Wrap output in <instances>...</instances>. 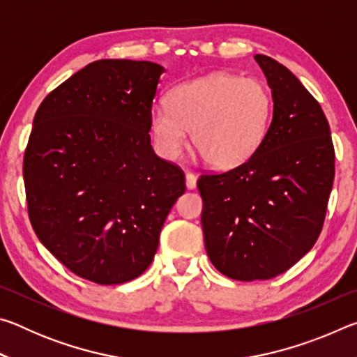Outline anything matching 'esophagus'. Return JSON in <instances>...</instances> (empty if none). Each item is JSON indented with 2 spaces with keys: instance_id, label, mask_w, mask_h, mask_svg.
Masks as SVG:
<instances>
[{
  "instance_id": "obj_1",
  "label": "esophagus",
  "mask_w": 357,
  "mask_h": 357,
  "mask_svg": "<svg viewBox=\"0 0 357 357\" xmlns=\"http://www.w3.org/2000/svg\"><path fill=\"white\" fill-rule=\"evenodd\" d=\"M185 187L189 190H193L197 187V176L193 173H185Z\"/></svg>"
}]
</instances>
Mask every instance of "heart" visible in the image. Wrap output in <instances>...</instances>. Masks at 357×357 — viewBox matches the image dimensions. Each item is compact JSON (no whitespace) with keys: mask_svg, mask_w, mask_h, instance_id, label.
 Returning <instances> with one entry per match:
<instances>
[{"mask_svg":"<svg viewBox=\"0 0 357 357\" xmlns=\"http://www.w3.org/2000/svg\"><path fill=\"white\" fill-rule=\"evenodd\" d=\"M273 116V96L259 80L215 72L181 83L168 107L155 105L149 124L155 149L176 159L189 138L209 167L244 164L263 143Z\"/></svg>","mask_w":357,"mask_h":357,"instance_id":"1","label":"heart"}]
</instances>
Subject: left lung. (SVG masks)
<instances>
[{
  "mask_svg": "<svg viewBox=\"0 0 357 357\" xmlns=\"http://www.w3.org/2000/svg\"><path fill=\"white\" fill-rule=\"evenodd\" d=\"M273 94V121L244 164L197 181L204 247L234 280L285 273L321 233L334 183V144L315 98L285 66L255 55Z\"/></svg>",
  "mask_w": 357,
  "mask_h": 357,
  "instance_id": "left-lung-1",
  "label": "left lung"
}]
</instances>
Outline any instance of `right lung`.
Here are the masks:
<instances>
[{
    "instance_id": "add662e5",
    "label": "right lung",
    "mask_w": 357,
    "mask_h": 357,
    "mask_svg": "<svg viewBox=\"0 0 357 357\" xmlns=\"http://www.w3.org/2000/svg\"><path fill=\"white\" fill-rule=\"evenodd\" d=\"M165 69L99 59L42 100L23 159L28 214L45 249L82 279L118 285L153 263L185 190L179 167L151 146Z\"/></svg>"
}]
</instances>
